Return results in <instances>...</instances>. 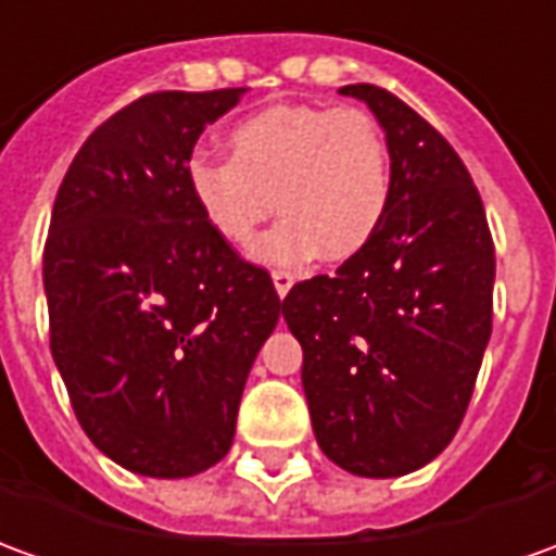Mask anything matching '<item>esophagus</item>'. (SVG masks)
I'll return each instance as SVG.
<instances>
[{"label": "esophagus", "instance_id": "obj_1", "mask_svg": "<svg viewBox=\"0 0 556 556\" xmlns=\"http://www.w3.org/2000/svg\"><path fill=\"white\" fill-rule=\"evenodd\" d=\"M270 279H274V289H277L279 298H286L291 286H294V274H289V270H274Z\"/></svg>", "mask_w": 556, "mask_h": 556}]
</instances>
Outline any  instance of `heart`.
Segmentation results:
<instances>
[{
  "label": "heart",
  "instance_id": "b5f03b06",
  "mask_svg": "<svg viewBox=\"0 0 556 556\" xmlns=\"http://www.w3.org/2000/svg\"><path fill=\"white\" fill-rule=\"evenodd\" d=\"M231 159L195 153L186 186L198 213L231 247H250L274 201L282 213L258 247L262 265L349 258L379 231L391 201L382 126L361 108L274 104L228 131Z\"/></svg>",
  "mask_w": 556,
  "mask_h": 556
}]
</instances>
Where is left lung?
<instances>
[{
	"instance_id": "left-lung-1",
	"label": "left lung",
	"mask_w": 556,
	"mask_h": 556,
	"mask_svg": "<svg viewBox=\"0 0 556 556\" xmlns=\"http://www.w3.org/2000/svg\"><path fill=\"white\" fill-rule=\"evenodd\" d=\"M372 111L391 156L379 231L333 277L298 282L282 318L304 349L316 442L337 467L397 479L464 421L494 316V240L452 143L397 96L340 89Z\"/></svg>"
}]
</instances>
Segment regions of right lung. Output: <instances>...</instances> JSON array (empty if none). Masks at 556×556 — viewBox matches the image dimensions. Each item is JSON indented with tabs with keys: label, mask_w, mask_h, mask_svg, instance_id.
<instances>
[{
	"label": "right lung",
	"mask_w": 556,
	"mask_h": 556,
	"mask_svg": "<svg viewBox=\"0 0 556 556\" xmlns=\"http://www.w3.org/2000/svg\"><path fill=\"white\" fill-rule=\"evenodd\" d=\"M243 92L143 96L89 135L56 192L50 352L84 433L138 476L223 460L282 313L270 274L213 235L186 186L201 131Z\"/></svg>",
	"instance_id": "1"
}]
</instances>
